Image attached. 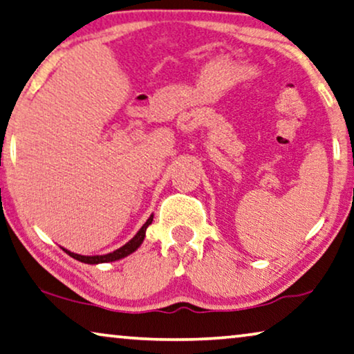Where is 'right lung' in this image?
I'll return each mask as SVG.
<instances>
[{
  "label": "right lung",
  "mask_w": 354,
  "mask_h": 354,
  "mask_svg": "<svg viewBox=\"0 0 354 354\" xmlns=\"http://www.w3.org/2000/svg\"><path fill=\"white\" fill-rule=\"evenodd\" d=\"M151 223H152V216L146 221L143 227L138 230V234H136L133 239L129 241V243H125L122 248H119V250L109 252V254H103V256H81V254H75V252L66 251V250H65V252H66V254H70L71 257H75V259L81 261V262H86V263H102V262H113V261L122 259V257L131 254V252H133L135 250H138V246L143 243L145 235H146V229H147V225H149Z\"/></svg>",
  "instance_id": "add662e5"
}]
</instances>
